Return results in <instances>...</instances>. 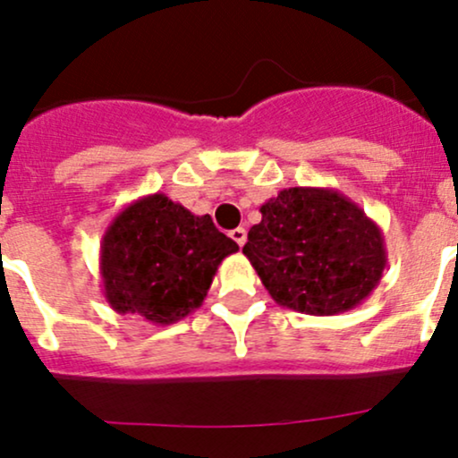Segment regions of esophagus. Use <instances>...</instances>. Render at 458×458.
<instances>
[{"instance_id":"1","label":"esophagus","mask_w":458,"mask_h":458,"mask_svg":"<svg viewBox=\"0 0 458 458\" xmlns=\"http://www.w3.org/2000/svg\"><path fill=\"white\" fill-rule=\"evenodd\" d=\"M230 236H233L234 243L239 245V247H243V245H245V241H247V233H245V228H234V230H230Z\"/></svg>"}]
</instances>
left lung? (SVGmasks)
Listing matches in <instances>:
<instances>
[{"instance_id": "8db88e82", "label": "left lung", "mask_w": 458, "mask_h": 458, "mask_svg": "<svg viewBox=\"0 0 458 458\" xmlns=\"http://www.w3.org/2000/svg\"><path fill=\"white\" fill-rule=\"evenodd\" d=\"M260 213L243 254L277 306L334 317L379 286L387 265L381 228L338 189H282Z\"/></svg>"}]
</instances>
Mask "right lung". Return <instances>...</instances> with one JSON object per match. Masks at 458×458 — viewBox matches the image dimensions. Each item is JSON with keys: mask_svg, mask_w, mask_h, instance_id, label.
Listing matches in <instances>:
<instances>
[{"mask_svg": "<svg viewBox=\"0 0 458 458\" xmlns=\"http://www.w3.org/2000/svg\"><path fill=\"white\" fill-rule=\"evenodd\" d=\"M239 245L163 193L124 207L101 241L103 295L118 314L172 325L202 306L217 267Z\"/></svg>", "mask_w": 458, "mask_h": 458, "instance_id": "add662e5", "label": "right lung"}]
</instances>
